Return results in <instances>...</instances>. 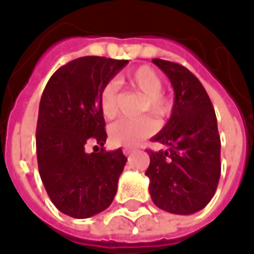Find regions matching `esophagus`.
<instances>
[{"mask_svg": "<svg viewBox=\"0 0 254 254\" xmlns=\"http://www.w3.org/2000/svg\"><path fill=\"white\" fill-rule=\"evenodd\" d=\"M123 152H124V155H131L134 150H131V148H123Z\"/></svg>", "mask_w": 254, "mask_h": 254, "instance_id": "1", "label": "esophagus"}]
</instances>
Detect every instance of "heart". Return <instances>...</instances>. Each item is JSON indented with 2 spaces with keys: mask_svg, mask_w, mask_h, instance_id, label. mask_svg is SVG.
Returning <instances> with one entry per match:
<instances>
[{
  "mask_svg": "<svg viewBox=\"0 0 254 254\" xmlns=\"http://www.w3.org/2000/svg\"><path fill=\"white\" fill-rule=\"evenodd\" d=\"M130 86L145 96L144 110L157 117H165L171 112V102L162 94V79L150 66H141L127 76ZM100 107L106 119H114L119 113V96L117 84L109 82L100 93ZM155 131V123L150 116L126 117L116 122L110 127V137L116 144L134 147L145 137Z\"/></svg>",
  "mask_w": 254,
  "mask_h": 254,
  "instance_id": "heart-1",
  "label": "heart"
}]
</instances>
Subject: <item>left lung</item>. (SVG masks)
Listing matches in <instances>:
<instances>
[{
	"label": "left lung",
	"mask_w": 254,
	"mask_h": 254,
	"mask_svg": "<svg viewBox=\"0 0 254 254\" xmlns=\"http://www.w3.org/2000/svg\"><path fill=\"white\" fill-rule=\"evenodd\" d=\"M174 87V107L168 123L152 141L168 151L148 150L152 202L162 210L190 215L203 209L220 178V137L209 96L195 74L182 64L152 59Z\"/></svg>",
	"instance_id": "obj_1"
}]
</instances>
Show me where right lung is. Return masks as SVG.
<instances>
[{
    "instance_id": "1",
    "label": "right lung",
    "mask_w": 254,
    "mask_h": 254,
    "mask_svg": "<svg viewBox=\"0 0 254 254\" xmlns=\"http://www.w3.org/2000/svg\"><path fill=\"white\" fill-rule=\"evenodd\" d=\"M127 64L84 56L59 67L45 86L36 124L38 168L51 200L67 216H94L117 192L127 161L122 150L89 154L86 145H104L100 93Z\"/></svg>"
}]
</instances>
